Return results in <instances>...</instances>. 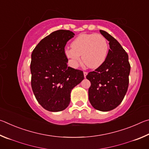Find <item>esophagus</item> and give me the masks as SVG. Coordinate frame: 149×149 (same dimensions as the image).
<instances>
[{
    "mask_svg": "<svg viewBox=\"0 0 149 149\" xmlns=\"http://www.w3.org/2000/svg\"><path fill=\"white\" fill-rule=\"evenodd\" d=\"M84 77H86V75H87V72H84Z\"/></svg>",
    "mask_w": 149,
    "mask_h": 149,
    "instance_id": "34e87169",
    "label": "esophagus"
}]
</instances>
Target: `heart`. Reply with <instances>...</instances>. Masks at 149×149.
I'll return each instance as SVG.
<instances>
[{"instance_id": "obj_1", "label": "heart", "mask_w": 149, "mask_h": 149, "mask_svg": "<svg viewBox=\"0 0 149 149\" xmlns=\"http://www.w3.org/2000/svg\"><path fill=\"white\" fill-rule=\"evenodd\" d=\"M71 47L65 49V55L74 68L79 65L80 55L85 64L91 68L101 65L107 56L108 41L100 34H81L72 42Z\"/></svg>"}]
</instances>
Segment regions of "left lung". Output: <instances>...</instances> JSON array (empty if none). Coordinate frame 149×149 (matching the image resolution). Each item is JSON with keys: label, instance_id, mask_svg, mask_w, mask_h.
I'll use <instances>...</instances> for the list:
<instances>
[{"label": "left lung", "instance_id": "8db88e82", "mask_svg": "<svg viewBox=\"0 0 149 149\" xmlns=\"http://www.w3.org/2000/svg\"><path fill=\"white\" fill-rule=\"evenodd\" d=\"M100 32L109 41L110 49L102 64L86 77L91 82V104L96 110L107 112L122 102L129 85L131 66L128 54L117 40L107 31Z\"/></svg>", "mask_w": 149, "mask_h": 149}]
</instances>
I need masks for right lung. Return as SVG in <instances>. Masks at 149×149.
Here are the masks:
<instances>
[{
    "label": "right lung",
    "mask_w": 149,
    "mask_h": 149,
    "mask_svg": "<svg viewBox=\"0 0 149 149\" xmlns=\"http://www.w3.org/2000/svg\"><path fill=\"white\" fill-rule=\"evenodd\" d=\"M74 35L70 30H57L42 39L32 52L33 92L42 108L50 112L68 107L71 91L84 79L83 71L67 65L64 48Z\"/></svg>",
    "instance_id": "1"
}]
</instances>
